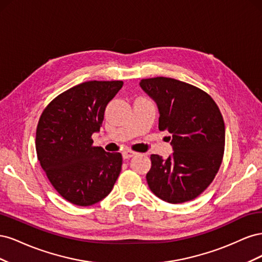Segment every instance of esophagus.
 Segmentation results:
<instances>
[{
	"label": "esophagus",
	"instance_id": "1",
	"mask_svg": "<svg viewBox=\"0 0 262 262\" xmlns=\"http://www.w3.org/2000/svg\"><path fill=\"white\" fill-rule=\"evenodd\" d=\"M134 155H137V152H134V150H131V149H124L122 152V156L124 160H128V158H131Z\"/></svg>",
	"mask_w": 262,
	"mask_h": 262
}]
</instances>
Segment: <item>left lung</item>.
<instances>
[{"label":"left lung","instance_id":"8db88e82","mask_svg":"<svg viewBox=\"0 0 262 262\" xmlns=\"http://www.w3.org/2000/svg\"><path fill=\"white\" fill-rule=\"evenodd\" d=\"M140 85L156 101L158 129L170 133L173 148L167 160L150 155L147 185L166 202L191 201L210 186L223 161V116L210 95L191 84L158 76Z\"/></svg>","mask_w":262,"mask_h":262}]
</instances>
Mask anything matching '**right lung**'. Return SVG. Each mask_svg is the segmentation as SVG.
Listing matches in <instances>:
<instances>
[{"label":"right lung","instance_id":"1","mask_svg":"<svg viewBox=\"0 0 262 262\" xmlns=\"http://www.w3.org/2000/svg\"><path fill=\"white\" fill-rule=\"evenodd\" d=\"M122 81H89L52 99L39 118L38 161L57 192L72 204L89 207L106 198L121 171V153L93 145L108 102Z\"/></svg>","mask_w":262,"mask_h":262}]
</instances>
